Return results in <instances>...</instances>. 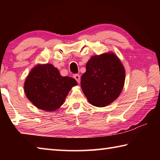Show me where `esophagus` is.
<instances>
[{
	"label": "esophagus",
	"instance_id": "1",
	"mask_svg": "<svg viewBox=\"0 0 160 160\" xmlns=\"http://www.w3.org/2000/svg\"><path fill=\"white\" fill-rule=\"evenodd\" d=\"M73 78H75V80H76V81H77V82H78V83H80V75L75 74V75H73Z\"/></svg>",
	"mask_w": 160,
	"mask_h": 160
}]
</instances>
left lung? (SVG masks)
<instances>
[{"label": "left lung", "mask_w": 160, "mask_h": 160, "mask_svg": "<svg viewBox=\"0 0 160 160\" xmlns=\"http://www.w3.org/2000/svg\"><path fill=\"white\" fill-rule=\"evenodd\" d=\"M125 82V69L112 52L92 56L81 77V88L93 106L104 107L118 98Z\"/></svg>", "instance_id": "8db88e82"}]
</instances>
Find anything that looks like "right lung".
Wrapping results in <instances>:
<instances>
[{"instance_id":"obj_1","label":"right lung","mask_w":160,"mask_h":160,"mask_svg":"<svg viewBox=\"0 0 160 160\" xmlns=\"http://www.w3.org/2000/svg\"><path fill=\"white\" fill-rule=\"evenodd\" d=\"M77 85L74 78L61 76L52 64H38L27 77L24 90L38 109L53 112L63 104L69 91Z\"/></svg>"}]
</instances>
